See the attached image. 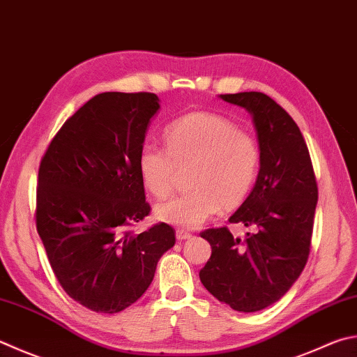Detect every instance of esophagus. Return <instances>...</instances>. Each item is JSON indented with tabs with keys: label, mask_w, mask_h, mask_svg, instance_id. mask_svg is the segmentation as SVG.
Wrapping results in <instances>:
<instances>
[{
	"label": "esophagus",
	"mask_w": 357,
	"mask_h": 357,
	"mask_svg": "<svg viewBox=\"0 0 357 357\" xmlns=\"http://www.w3.org/2000/svg\"><path fill=\"white\" fill-rule=\"evenodd\" d=\"M176 238H177V241H178V242H181V241L191 239V238H192V234H191V233H188V231H185V230H177V231H176Z\"/></svg>",
	"instance_id": "obj_1"
}]
</instances>
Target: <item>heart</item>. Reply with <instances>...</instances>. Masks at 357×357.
<instances>
[{
  "label": "heart",
  "mask_w": 357,
  "mask_h": 357,
  "mask_svg": "<svg viewBox=\"0 0 357 357\" xmlns=\"http://www.w3.org/2000/svg\"><path fill=\"white\" fill-rule=\"evenodd\" d=\"M166 151L153 144L139 149L137 169L153 197L165 199L174 188L177 169L188 171L192 190L160 204L157 218L178 228H197L222 206L241 205L257 180L259 147L253 137L231 121L211 113H188L166 127Z\"/></svg>",
  "instance_id": "1"
}]
</instances>
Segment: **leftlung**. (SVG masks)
<instances>
[{
    "instance_id": "1",
    "label": "left lung",
    "mask_w": 357,
    "mask_h": 357,
    "mask_svg": "<svg viewBox=\"0 0 357 357\" xmlns=\"http://www.w3.org/2000/svg\"><path fill=\"white\" fill-rule=\"evenodd\" d=\"M219 98L250 113L257 130L258 177L228 219L257 227V233L241 241L225 227L202 231L211 245V258L199 277L220 303L257 312L283 297L303 272L319 190L305 138L283 107L258 91Z\"/></svg>"
}]
</instances>
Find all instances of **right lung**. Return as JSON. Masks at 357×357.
Wrapping results in <instances>:
<instances>
[{
	"label": "right lung",
	"instance_id": "obj_1",
	"mask_svg": "<svg viewBox=\"0 0 357 357\" xmlns=\"http://www.w3.org/2000/svg\"><path fill=\"white\" fill-rule=\"evenodd\" d=\"M158 110L153 93H100L65 121L40 163L38 236L63 291L95 312L135 303L176 244L167 224L127 231L151 211L137 160Z\"/></svg>",
	"mask_w": 357,
	"mask_h": 357
}]
</instances>
